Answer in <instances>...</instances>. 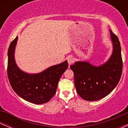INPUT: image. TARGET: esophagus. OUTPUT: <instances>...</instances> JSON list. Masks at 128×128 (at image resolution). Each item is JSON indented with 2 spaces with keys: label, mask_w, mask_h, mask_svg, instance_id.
<instances>
[{
  "label": "esophagus",
  "mask_w": 128,
  "mask_h": 128,
  "mask_svg": "<svg viewBox=\"0 0 128 128\" xmlns=\"http://www.w3.org/2000/svg\"><path fill=\"white\" fill-rule=\"evenodd\" d=\"M74 61H75V59H74L73 58H72V57H69V58H68V63H69V65L73 64V63L74 62Z\"/></svg>",
  "instance_id": "esophagus-1"
}]
</instances>
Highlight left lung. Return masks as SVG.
Instances as JSON below:
<instances>
[{
    "label": "left lung",
    "instance_id": "left-lung-1",
    "mask_svg": "<svg viewBox=\"0 0 128 128\" xmlns=\"http://www.w3.org/2000/svg\"><path fill=\"white\" fill-rule=\"evenodd\" d=\"M110 34L113 51L106 62L96 67L87 62H77L70 66L74 74L76 91L87 101H96L107 96L121 78L122 60L120 42L112 30Z\"/></svg>",
    "mask_w": 128,
    "mask_h": 128
}]
</instances>
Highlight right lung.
<instances>
[{
  "instance_id": "right-lung-1",
  "label": "right lung",
  "mask_w": 128,
  "mask_h": 128,
  "mask_svg": "<svg viewBox=\"0 0 128 128\" xmlns=\"http://www.w3.org/2000/svg\"><path fill=\"white\" fill-rule=\"evenodd\" d=\"M18 36L10 43L8 50L7 75L13 90L24 100L35 104L50 101L55 95L58 82L68 68L67 60L48 68L41 73L29 74L22 71L14 59Z\"/></svg>"
}]
</instances>
